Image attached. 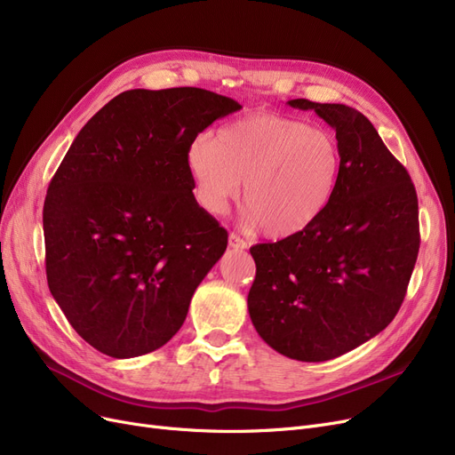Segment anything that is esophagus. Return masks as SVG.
Wrapping results in <instances>:
<instances>
[{
	"label": "esophagus",
	"mask_w": 455,
	"mask_h": 455,
	"mask_svg": "<svg viewBox=\"0 0 455 455\" xmlns=\"http://www.w3.org/2000/svg\"><path fill=\"white\" fill-rule=\"evenodd\" d=\"M228 247H232V249H235V251H243V249L247 247V243L240 238L238 234H230V235H228Z\"/></svg>",
	"instance_id": "34e87169"
}]
</instances>
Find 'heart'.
<instances>
[{
	"instance_id": "heart-1",
	"label": "heart",
	"mask_w": 455,
	"mask_h": 455,
	"mask_svg": "<svg viewBox=\"0 0 455 455\" xmlns=\"http://www.w3.org/2000/svg\"><path fill=\"white\" fill-rule=\"evenodd\" d=\"M193 196L221 213L240 195L245 221L269 240L307 232L329 208L340 179V150L320 128L276 113H254L196 137L184 156Z\"/></svg>"
}]
</instances>
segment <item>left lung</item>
Returning a JSON list of instances; mask_svg holds the SVG:
<instances>
[{"label":"left lung","mask_w":455,"mask_h":455,"mask_svg":"<svg viewBox=\"0 0 455 455\" xmlns=\"http://www.w3.org/2000/svg\"><path fill=\"white\" fill-rule=\"evenodd\" d=\"M288 104L337 132L340 179L307 232L251 247L256 276L247 307L269 347L323 363L368 342L398 314L420 247L419 199L363 113L303 98Z\"/></svg>","instance_id":"1"}]
</instances>
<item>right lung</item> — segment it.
Masks as SVG:
<instances>
[{"instance_id": "obj_1", "label": "right lung", "mask_w": 455, "mask_h": 455, "mask_svg": "<svg viewBox=\"0 0 455 455\" xmlns=\"http://www.w3.org/2000/svg\"><path fill=\"white\" fill-rule=\"evenodd\" d=\"M242 109L196 87L121 92L76 135L43 212L46 276L80 337L113 359L167 344L228 234L196 204L184 156Z\"/></svg>"}]
</instances>
